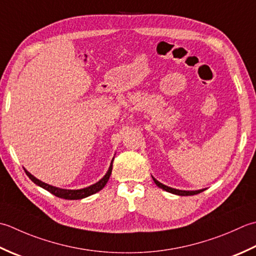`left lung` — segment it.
<instances>
[{
  "label": "left lung",
  "instance_id": "1",
  "mask_svg": "<svg viewBox=\"0 0 256 256\" xmlns=\"http://www.w3.org/2000/svg\"><path fill=\"white\" fill-rule=\"evenodd\" d=\"M152 179H154V184H157L159 188H161V189H164V190L168 191V192H170V194H178V196H194V194H200V192H202V191H203V190H198V191H184V190H176V189H174V188L166 186H164V184H160V182L156 180V179L154 178V176H152Z\"/></svg>",
  "mask_w": 256,
  "mask_h": 256
}]
</instances>
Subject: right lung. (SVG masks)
Masks as SVG:
<instances>
[{"label":"right lung","mask_w":256,"mask_h":256,"mask_svg":"<svg viewBox=\"0 0 256 256\" xmlns=\"http://www.w3.org/2000/svg\"><path fill=\"white\" fill-rule=\"evenodd\" d=\"M112 164H110V166H109L108 172H107V174H105V176H104L102 180H99L97 184H92L90 186H87V188H84V189H80V190L60 189V188L50 186L48 184H44V182L40 181L38 179H36L35 176L30 174L28 170H25V174H28V178L32 180L35 184L42 186L45 190H48V192H50L52 194H54V196H58V198H62V199H66V200H80V199H82V198L90 196H92L94 194H96V192L100 191L102 188L106 186L107 181L109 180V176H110V174H112Z\"/></svg>","instance_id":"1"}]
</instances>
